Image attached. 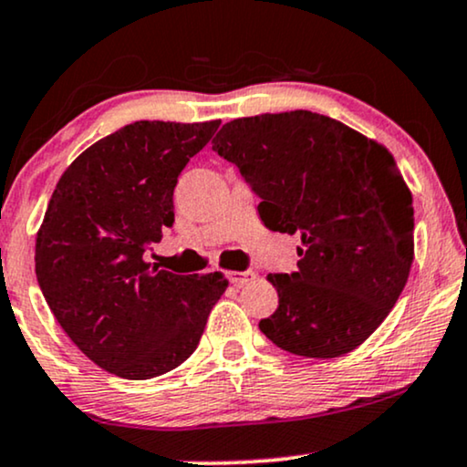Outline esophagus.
Wrapping results in <instances>:
<instances>
[{
  "instance_id": "esophagus-1",
  "label": "esophagus",
  "mask_w": 467,
  "mask_h": 467,
  "mask_svg": "<svg viewBox=\"0 0 467 467\" xmlns=\"http://www.w3.org/2000/svg\"><path fill=\"white\" fill-rule=\"evenodd\" d=\"M254 277H256V274H254V271H230L228 274V280L233 282L234 286H244V285H247V282L250 280H254Z\"/></svg>"
}]
</instances>
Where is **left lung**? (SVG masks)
<instances>
[{
	"label": "left lung",
	"instance_id": "8db88e82",
	"mask_svg": "<svg viewBox=\"0 0 467 467\" xmlns=\"http://www.w3.org/2000/svg\"><path fill=\"white\" fill-rule=\"evenodd\" d=\"M261 198L269 230L299 233L297 271L269 274L277 310L258 323L288 353L338 358L397 304L414 263V206L386 146L306 109L237 118L213 140Z\"/></svg>",
	"mask_w": 467,
	"mask_h": 467
}]
</instances>
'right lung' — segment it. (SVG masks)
<instances>
[{
    "mask_svg": "<svg viewBox=\"0 0 467 467\" xmlns=\"http://www.w3.org/2000/svg\"><path fill=\"white\" fill-rule=\"evenodd\" d=\"M220 120H140L86 149L57 181L36 234L47 304L86 358L150 379L196 351L226 275H176L144 261L174 223V187Z\"/></svg>",
    "mask_w": 467,
    "mask_h": 467,
    "instance_id": "obj_1",
    "label": "right lung"
}]
</instances>
